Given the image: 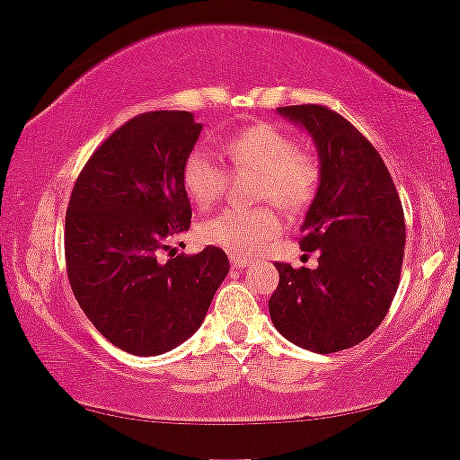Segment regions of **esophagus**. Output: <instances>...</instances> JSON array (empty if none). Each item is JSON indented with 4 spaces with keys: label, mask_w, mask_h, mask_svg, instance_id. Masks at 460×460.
Returning a JSON list of instances; mask_svg holds the SVG:
<instances>
[{
    "label": "esophagus",
    "mask_w": 460,
    "mask_h": 460,
    "mask_svg": "<svg viewBox=\"0 0 460 460\" xmlns=\"http://www.w3.org/2000/svg\"><path fill=\"white\" fill-rule=\"evenodd\" d=\"M230 261H232V268H236V270H243L249 266V260H244V257H241V255L230 257Z\"/></svg>",
    "instance_id": "34e87169"
}]
</instances>
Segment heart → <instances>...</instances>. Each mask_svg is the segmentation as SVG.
I'll return each instance as SVG.
<instances>
[{
  "instance_id": "1",
  "label": "heart",
  "mask_w": 460,
  "mask_h": 460,
  "mask_svg": "<svg viewBox=\"0 0 460 460\" xmlns=\"http://www.w3.org/2000/svg\"><path fill=\"white\" fill-rule=\"evenodd\" d=\"M224 153L236 172L260 173V199L274 200L287 211H299L316 194L320 169L316 156L297 148L285 129L257 123L226 137ZM228 186V169L203 144L190 148L181 165V188L199 209L216 203ZM282 230V217L272 205L255 209H228L199 224L200 243L249 255L266 247Z\"/></svg>"
}]
</instances>
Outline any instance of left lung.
Returning a JSON list of instances; mask_svg holds the SVG:
<instances>
[{"label":"left lung","mask_w":460,"mask_h":460,"mask_svg":"<svg viewBox=\"0 0 460 460\" xmlns=\"http://www.w3.org/2000/svg\"><path fill=\"white\" fill-rule=\"evenodd\" d=\"M279 112L316 144L320 181L299 247L320 257L316 270L276 263L270 318L291 343L332 354L364 341L385 318L404 260V211L381 155L348 119L320 104Z\"/></svg>","instance_id":"8db88e82"}]
</instances>
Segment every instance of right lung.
Wrapping results in <instances>:
<instances>
[{
    "label": "right lung",
    "mask_w": 460,
    "mask_h": 460,
    "mask_svg": "<svg viewBox=\"0 0 460 460\" xmlns=\"http://www.w3.org/2000/svg\"><path fill=\"white\" fill-rule=\"evenodd\" d=\"M200 129L192 112H142L100 144L73 186L68 282L92 324L128 354L159 356L184 343L230 270L217 247L159 260L190 228L181 165Z\"/></svg>",
    "instance_id": "add662e5"
}]
</instances>
